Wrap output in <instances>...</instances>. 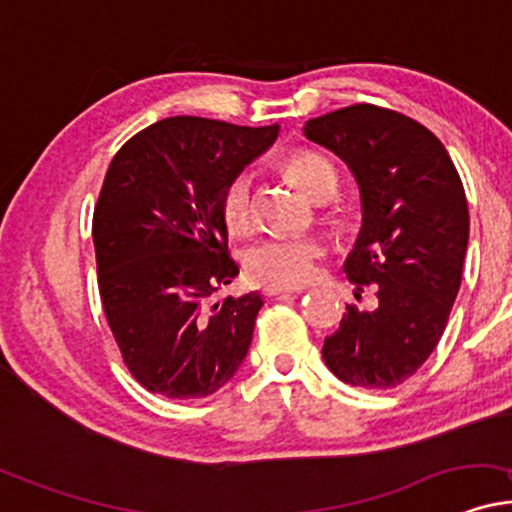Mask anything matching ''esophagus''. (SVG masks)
<instances>
[{"label": "esophagus", "mask_w": 512, "mask_h": 512, "mask_svg": "<svg viewBox=\"0 0 512 512\" xmlns=\"http://www.w3.org/2000/svg\"><path fill=\"white\" fill-rule=\"evenodd\" d=\"M263 294H266V296H289V294H299V289H292V287H266V289H263Z\"/></svg>", "instance_id": "34e87169"}]
</instances>
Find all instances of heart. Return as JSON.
<instances>
[{"mask_svg": "<svg viewBox=\"0 0 512 512\" xmlns=\"http://www.w3.org/2000/svg\"><path fill=\"white\" fill-rule=\"evenodd\" d=\"M289 175L313 197L320 182L330 178L334 168L315 154H294L287 163ZM220 216L227 230L244 235L254 227V175L242 170L227 180L220 192ZM323 256V244L308 237H268L244 254V270L258 285L299 287L311 280Z\"/></svg>", "mask_w": 512, "mask_h": 512, "instance_id": "b5f03b06", "label": "heart"}]
</instances>
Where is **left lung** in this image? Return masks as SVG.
Segmentation results:
<instances>
[{"instance_id": "1", "label": "left lung", "mask_w": 512, "mask_h": 512, "mask_svg": "<svg viewBox=\"0 0 512 512\" xmlns=\"http://www.w3.org/2000/svg\"><path fill=\"white\" fill-rule=\"evenodd\" d=\"M308 142L337 154L358 182L363 225L344 270L372 308L346 306L323 358L351 387L389 389L437 349L456 301L470 213L449 151L403 113L353 104L304 125Z\"/></svg>"}]
</instances>
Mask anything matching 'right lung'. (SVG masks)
I'll return each instance as SVG.
<instances>
[{
    "label": "right lung",
    "mask_w": 512,
    "mask_h": 512,
    "mask_svg": "<svg viewBox=\"0 0 512 512\" xmlns=\"http://www.w3.org/2000/svg\"><path fill=\"white\" fill-rule=\"evenodd\" d=\"M277 135V123L163 118L106 170L92 220L99 294L125 365L154 394L204 399L249 353L261 294L211 301L239 275L220 192Z\"/></svg>",
    "instance_id": "right-lung-1"
}]
</instances>
